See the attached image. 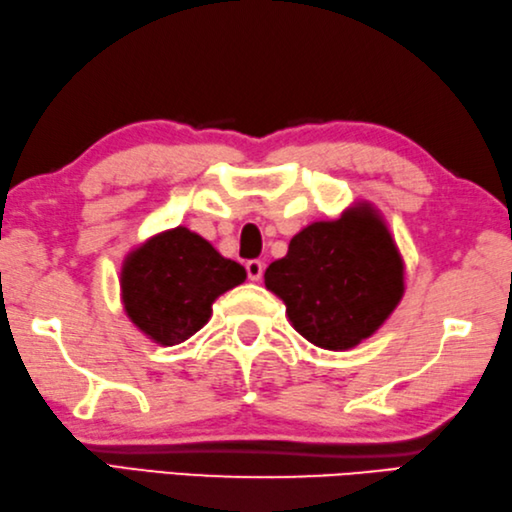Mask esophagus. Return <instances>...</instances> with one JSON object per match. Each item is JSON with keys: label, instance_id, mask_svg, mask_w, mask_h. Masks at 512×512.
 I'll use <instances>...</instances> for the list:
<instances>
[{"label": "esophagus", "instance_id": "esophagus-1", "mask_svg": "<svg viewBox=\"0 0 512 512\" xmlns=\"http://www.w3.org/2000/svg\"><path fill=\"white\" fill-rule=\"evenodd\" d=\"M245 269H247V276H249V280H254V283H256V280L263 278L265 263H263V260H247Z\"/></svg>", "mask_w": 512, "mask_h": 512}]
</instances>
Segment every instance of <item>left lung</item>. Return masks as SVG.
I'll return each mask as SVG.
<instances>
[{
	"label": "left lung",
	"instance_id": "left-lung-1",
	"mask_svg": "<svg viewBox=\"0 0 512 512\" xmlns=\"http://www.w3.org/2000/svg\"><path fill=\"white\" fill-rule=\"evenodd\" d=\"M265 287L287 307L302 338L347 351L371 338L404 296V258L384 216L367 201L336 221H316L291 238L265 271Z\"/></svg>",
	"mask_w": 512,
	"mask_h": 512
}]
</instances>
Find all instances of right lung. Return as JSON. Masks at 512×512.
<instances>
[{
    "instance_id": "obj_1",
    "label": "right lung",
    "mask_w": 512,
    "mask_h": 512,
    "mask_svg": "<svg viewBox=\"0 0 512 512\" xmlns=\"http://www.w3.org/2000/svg\"><path fill=\"white\" fill-rule=\"evenodd\" d=\"M247 271L183 225L132 247L121 265V302L145 338L174 347L212 318L225 291L245 283Z\"/></svg>"
}]
</instances>
